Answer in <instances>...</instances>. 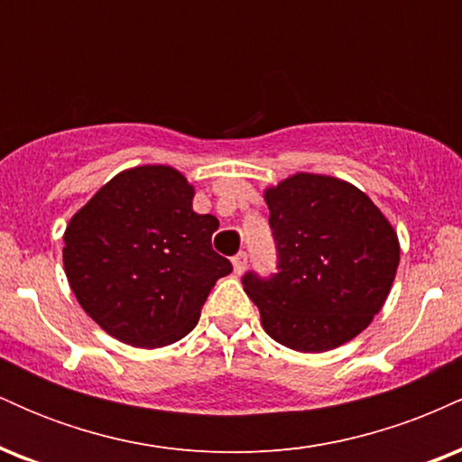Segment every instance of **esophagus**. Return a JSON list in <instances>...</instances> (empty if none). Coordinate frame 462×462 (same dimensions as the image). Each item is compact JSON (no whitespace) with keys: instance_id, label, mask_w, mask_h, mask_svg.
<instances>
[{"instance_id":"esophagus-1","label":"esophagus","mask_w":462,"mask_h":462,"mask_svg":"<svg viewBox=\"0 0 462 462\" xmlns=\"http://www.w3.org/2000/svg\"><path fill=\"white\" fill-rule=\"evenodd\" d=\"M232 264H235V272L243 273L247 267V254L245 252H238L235 258H232Z\"/></svg>"}]
</instances>
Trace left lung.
I'll list each match as a JSON object with an SVG mask.
<instances>
[{
	"label": "left lung",
	"mask_w": 462,
	"mask_h": 462,
	"mask_svg": "<svg viewBox=\"0 0 462 462\" xmlns=\"http://www.w3.org/2000/svg\"><path fill=\"white\" fill-rule=\"evenodd\" d=\"M278 272L243 275L269 337L298 352L352 341L383 309L400 243L363 190L298 173L264 193Z\"/></svg>",
	"instance_id": "obj_1"
}]
</instances>
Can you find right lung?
<instances>
[{
	"instance_id": "1",
	"label": "right lung",
	"mask_w": 462,
	"mask_h": 462,
	"mask_svg": "<svg viewBox=\"0 0 462 462\" xmlns=\"http://www.w3.org/2000/svg\"><path fill=\"white\" fill-rule=\"evenodd\" d=\"M193 195L176 169L145 164L115 176L69 221V284L110 337L136 347L180 341L232 272L210 243L219 221L193 213Z\"/></svg>"
}]
</instances>
